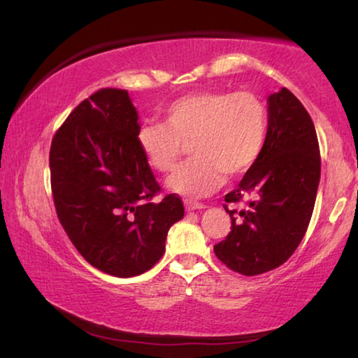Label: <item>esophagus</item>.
<instances>
[{
  "label": "esophagus",
  "instance_id": "1",
  "mask_svg": "<svg viewBox=\"0 0 358 358\" xmlns=\"http://www.w3.org/2000/svg\"><path fill=\"white\" fill-rule=\"evenodd\" d=\"M185 208L187 211H192V210H202L205 208L203 203H199L196 201H185Z\"/></svg>",
  "mask_w": 358,
  "mask_h": 358
}]
</instances>
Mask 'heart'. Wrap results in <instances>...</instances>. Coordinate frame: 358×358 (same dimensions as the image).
Listing matches in <instances>:
<instances>
[{"mask_svg": "<svg viewBox=\"0 0 358 358\" xmlns=\"http://www.w3.org/2000/svg\"><path fill=\"white\" fill-rule=\"evenodd\" d=\"M164 123L143 124L137 143L156 172L178 164L186 145L194 157L175 171L169 189L199 199L220 189L227 173L240 177L259 161L268 134V112L250 92H201L173 101Z\"/></svg>", "mask_w": 358, "mask_h": 358, "instance_id": "b5f03b06", "label": "heart"}]
</instances>
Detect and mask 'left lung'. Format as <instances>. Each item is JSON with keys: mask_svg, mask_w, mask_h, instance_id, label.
<instances>
[{"mask_svg": "<svg viewBox=\"0 0 358 358\" xmlns=\"http://www.w3.org/2000/svg\"><path fill=\"white\" fill-rule=\"evenodd\" d=\"M320 180V155L314 123L289 92L268 96V134L259 161L226 203L245 197L246 208H224L232 227L215 254L227 268L254 276L275 270L292 256L310 226Z\"/></svg>", "mask_w": 358, "mask_h": 358, "instance_id": "8db88e82", "label": "left lung"}]
</instances>
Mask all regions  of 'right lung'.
Returning a JSON list of instances; mask_svg holds the SVG:
<instances>
[{
    "instance_id": "add662e5",
    "label": "right lung",
    "mask_w": 358,
    "mask_h": 358,
    "mask_svg": "<svg viewBox=\"0 0 358 358\" xmlns=\"http://www.w3.org/2000/svg\"><path fill=\"white\" fill-rule=\"evenodd\" d=\"M137 120L126 90L102 88L69 113L50 147L64 232L88 264L118 278L150 270L185 215L177 194L155 201L161 186L138 148Z\"/></svg>"
}]
</instances>
